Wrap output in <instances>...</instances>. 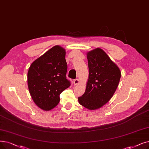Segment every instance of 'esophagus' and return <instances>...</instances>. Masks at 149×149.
<instances>
[{"instance_id": "34e87169", "label": "esophagus", "mask_w": 149, "mask_h": 149, "mask_svg": "<svg viewBox=\"0 0 149 149\" xmlns=\"http://www.w3.org/2000/svg\"><path fill=\"white\" fill-rule=\"evenodd\" d=\"M79 83H80V80H79V79H75V80H74V85H79Z\"/></svg>"}]
</instances>
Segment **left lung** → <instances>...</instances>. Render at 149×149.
<instances>
[{"instance_id": "8db88e82", "label": "left lung", "mask_w": 149, "mask_h": 149, "mask_svg": "<svg viewBox=\"0 0 149 149\" xmlns=\"http://www.w3.org/2000/svg\"><path fill=\"white\" fill-rule=\"evenodd\" d=\"M89 77L85 92L78 100L89 110L100 108L111 99L120 81L119 67L100 48L87 52Z\"/></svg>"}]
</instances>
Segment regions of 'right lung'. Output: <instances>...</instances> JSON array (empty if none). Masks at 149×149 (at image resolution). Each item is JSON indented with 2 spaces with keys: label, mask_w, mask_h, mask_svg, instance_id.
I'll list each match as a JSON object with an SVG mask.
<instances>
[{
  "label": "right lung",
  "mask_w": 149,
  "mask_h": 149,
  "mask_svg": "<svg viewBox=\"0 0 149 149\" xmlns=\"http://www.w3.org/2000/svg\"><path fill=\"white\" fill-rule=\"evenodd\" d=\"M66 50L55 46L35 60L27 73L29 90L35 104L50 111L60 102V95L70 85L66 79Z\"/></svg>",
  "instance_id": "right-lung-1"
}]
</instances>
